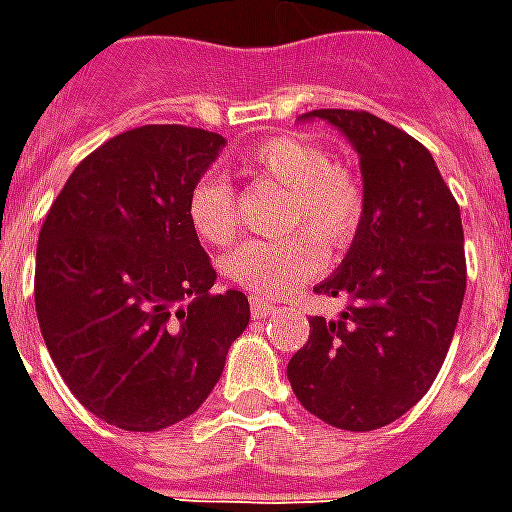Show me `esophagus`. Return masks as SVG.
Wrapping results in <instances>:
<instances>
[{
    "instance_id": "esophagus-1",
    "label": "esophagus",
    "mask_w": 512,
    "mask_h": 512,
    "mask_svg": "<svg viewBox=\"0 0 512 512\" xmlns=\"http://www.w3.org/2000/svg\"><path fill=\"white\" fill-rule=\"evenodd\" d=\"M249 307H252V318H266L268 312L274 310V304L268 299H263V296H252V299H249Z\"/></svg>"
}]
</instances>
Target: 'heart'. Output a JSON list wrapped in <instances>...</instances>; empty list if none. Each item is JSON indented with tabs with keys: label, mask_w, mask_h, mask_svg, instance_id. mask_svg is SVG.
<instances>
[{
	"label": "heart",
	"mask_w": 512,
	"mask_h": 512,
	"mask_svg": "<svg viewBox=\"0 0 512 512\" xmlns=\"http://www.w3.org/2000/svg\"><path fill=\"white\" fill-rule=\"evenodd\" d=\"M249 178L288 191L282 227L293 233L274 241H246L227 255V274L246 290L282 296L323 268L322 238L329 249H343L365 219L367 197L351 169L304 136H271L241 156ZM186 213L208 244H227L241 230V205L235 189L219 175H205L191 189Z\"/></svg>",
	"instance_id": "heart-1"
}]
</instances>
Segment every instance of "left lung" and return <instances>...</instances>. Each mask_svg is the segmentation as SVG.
Here are the masks:
<instances>
[{
    "label": "left lung",
    "instance_id": "left-lung-1",
    "mask_svg": "<svg viewBox=\"0 0 512 512\" xmlns=\"http://www.w3.org/2000/svg\"><path fill=\"white\" fill-rule=\"evenodd\" d=\"M359 153L365 219L315 293L345 299L312 318L288 362L299 403L343 430L384 428L422 400L450 351L466 290L461 208L428 147L365 109H315Z\"/></svg>",
    "mask_w": 512,
    "mask_h": 512
}]
</instances>
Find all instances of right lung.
Wrapping results in <instances>:
<instances>
[{
    "mask_svg": "<svg viewBox=\"0 0 512 512\" xmlns=\"http://www.w3.org/2000/svg\"><path fill=\"white\" fill-rule=\"evenodd\" d=\"M222 145L205 128L123 131L73 169L40 227V332L76 400L115 428L150 433L194 414L249 323L241 290H211L186 213Z\"/></svg>",
    "mask_w": 512,
    "mask_h": 512,
    "instance_id": "right-lung-1",
    "label": "right lung"
}]
</instances>
